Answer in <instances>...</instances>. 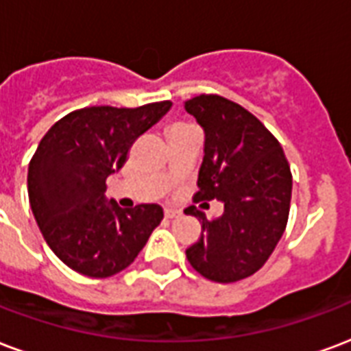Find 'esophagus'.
Here are the masks:
<instances>
[{"instance_id":"esophagus-1","label":"esophagus","mask_w":351,"mask_h":351,"mask_svg":"<svg viewBox=\"0 0 351 351\" xmlns=\"http://www.w3.org/2000/svg\"><path fill=\"white\" fill-rule=\"evenodd\" d=\"M182 214L180 210L176 208H165V217H169V219H173V217H178V215Z\"/></svg>"}]
</instances>
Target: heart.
<instances>
[{"instance_id": "b5f03b06", "label": "heart", "mask_w": 351, "mask_h": 351, "mask_svg": "<svg viewBox=\"0 0 351 351\" xmlns=\"http://www.w3.org/2000/svg\"><path fill=\"white\" fill-rule=\"evenodd\" d=\"M176 126H178V124H176Z\"/></svg>"}]
</instances>
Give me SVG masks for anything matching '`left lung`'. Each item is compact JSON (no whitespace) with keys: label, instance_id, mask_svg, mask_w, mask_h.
<instances>
[{"label":"left lung","instance_id":"1","mask_svg":"<svg viewBox=\"0 0 351 351\" xmlns=\"http://www.w3.org/2000/svg\"><path fill=\"white\" fill-rule=\"evenodd\" d=\"M184 108L204 130V158L193 199H217L225 208L212 221L195 206L184 210L202 227L186 256L210 281H240L264 266L287 228L290 165L279 141L240 104L201 95Z\"/></svg>","mask_w":351,"mask_h":351}]
</instances>
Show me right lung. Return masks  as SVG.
Wrapping results in <instances>:
<instances>
[{
	"label": "right lung",
	"mask_w": 351,
	"mask_h": 351,
	"mask_svg": "<svg viewBox=\"0 0 351 351\" xmlns=\"http://www.w3.org/2000/svg\"><path fill=\"white\" fill-rule=\"evenodd\" d=\"M173 104L93 106L57 121L40 139L27 171V193L44 240L77 274L104 279L136 261L160 221V204L121 208L106 199V178L123 167L130 147Z\"/></svg>",
	"instance_id": "add662e5"
}]
</instances>
